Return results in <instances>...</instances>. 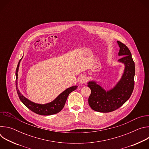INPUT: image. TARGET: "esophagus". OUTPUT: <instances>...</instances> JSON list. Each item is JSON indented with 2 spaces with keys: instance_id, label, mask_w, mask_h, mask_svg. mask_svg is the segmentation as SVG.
Here are the masks:
<instances>
[{
  "instance_id": "obj_1",
  "label": "esophagus",
  "mask_w": 149,
  "mask_h": 149,
  "mask_svg": "<svg viewBox=\"0 0 149 149\" xmlns=\"http://www.w3.org/2000/svg\"><path fill=\"white\" fill-rule=\"evenodd\" d=\"M79 82L81 84H84L87 82V78L86 76H81L80 77V79H79Z\"/></svg>"
}]
</instances>
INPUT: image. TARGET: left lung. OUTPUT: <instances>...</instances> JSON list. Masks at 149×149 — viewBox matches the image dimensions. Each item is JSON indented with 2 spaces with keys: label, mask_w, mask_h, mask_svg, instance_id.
<instances>
[{
  "label": "left lung",
  "mask_w": 149,
  "mask_h": 149,
  "mask_svg": "<svg viewBox=\"0 0 149 149\" xmlns=\"http://www.w3.org/2000/svg\"><path fill=\"white\" fill-rule=\"evenodd\" d=\"M117 43L120 47L118 55L122 56L118 61L125 65L120 80L113 88L107 91L95 81L88 83V86L91 91L88 98V104L95 111L109 113L118 109L130 98L134 89L135 64L132 54L122 42L117 41Z\"/></svg>",
  "instance_id": "1"
}]
</instances>
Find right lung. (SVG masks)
<instances>
[{"label":"right lung","instance_id":"1","mask_svg":"<svg viewBox=\"0 0 149 149\" xmlns=\"http://www.w3.org/2000/svg\"><path fill=\"white\" fill-rule=\"evenodd\" d=\"M22 58H21L19 61V63L16 70V88L17 95L20 101H22V102L30 110L39 115L49 116V115L56 114L59 111H61L63 108V107H64L65 102L67 101V99L69 94L73 91L75 90L78 87L72 86L71 87L67 88L64 91L62 92L61 94H60L54 101L45 104H36L31 101L30 100L25 98L22 94L20 93L17 86V76H18L17 72L19 70V63Z\"/></svg>","mask_w":149,"mask_h":149}]
</instances>
